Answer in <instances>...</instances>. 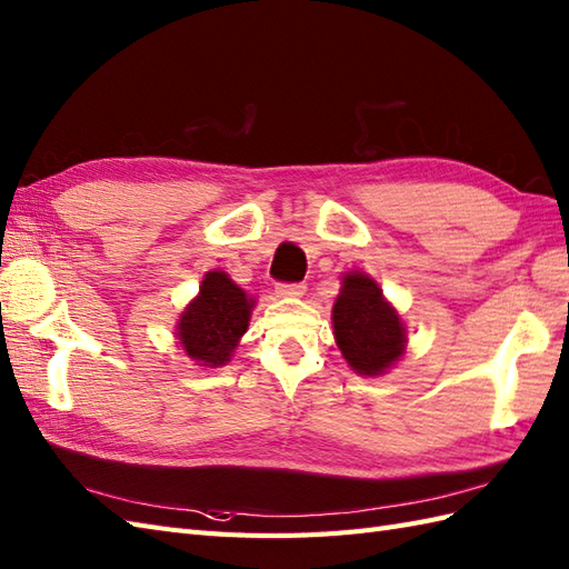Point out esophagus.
<instances>
[{
  "instance_id": "1",
  "label": "esophagus",
  "mask_w": 569,
  "mask_h": 569,
  "mask_svg": "<svg viewBox=\"0 0 569 569\" xmlns=\"http://www.w3.org/2000/svg\"><path fill=\"white\" fill-rule=\"evenodd\" d=\"M306 283H276V296L281 298H300L306 293Z\"/></svg>"
}]
</instances>
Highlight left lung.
Returning a JSON list of instances; mask_svg holds the SVG:
<instances>
[{
    "label": "left lung",
    "instance_id": "obj_1",
    "mask_svg": "<svg viewBox=\"0 0 569 569\" xmlns=\"http://www.w3.org/2000/svg\"><path fill=\"white\" fill-rule=\"evenodd\" d=\"M332 312L337 345L356 373L378 376L405 353L400 315L368 276H347Z\"/></svg>",
    "mask_w": 569,
    "mask_h": 569
}]
</instances>
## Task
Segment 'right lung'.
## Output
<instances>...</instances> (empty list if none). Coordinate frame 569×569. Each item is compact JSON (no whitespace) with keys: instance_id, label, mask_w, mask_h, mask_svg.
<instances>
[{"instance_id":"1","label":"right lung","mask_w":569,"mask_h":569,"mask_svg":"<svg viewBox=\"0 0 569 569\" xmlns=\"http://www.w3.org/2000/svg\"><path fill=\"white\" fill-rule=\"evenodd\" d=\"M252 298L237 288L228 273H206L201 293L181 315L179 339L193 361L203 366H222L230 361L237 341L247 332Z\"/></svg>"}]
</instances>
